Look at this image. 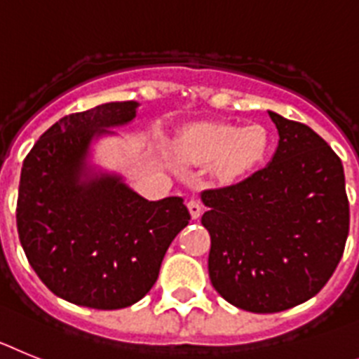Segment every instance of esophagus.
Masks as SVG:
<instances>
[{"instance_id": "esophagus-1", "label": "esophagus", "mask_w": 359, "mask_h": 359, "mask_svg": "<svg viewBox=\"0 0 359 359\" xmlns=\"http://www.w3.org/2000/svg\"><path fill=\"white\" fill-rule=\"evenodd\" d=\"M188 210L189 213H191V218L197 220V218L202 215V204L198 201H195V198H191V201L188 202Z\"/></svg>"}]
</instances>
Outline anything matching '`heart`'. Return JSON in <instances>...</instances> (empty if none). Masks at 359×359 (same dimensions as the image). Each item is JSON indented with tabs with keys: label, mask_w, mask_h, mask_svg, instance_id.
Masks as SVG:
<instances>
[{
	"label": "heart",
	"mask_w": 359,
	"mask_h": 359,
	"mask_svg": "<svg viewBox=\"0 0 359 359\" xmlns=\"http://www.w3.org/2000/svg\"><path fill=\"white\" fill-rule=\"evenodd\" d=\"M269 133L262 124L195 123L177 139V151L189 164H213L227 180L248 175L269 151Z\"/></svg>",
	"instance_id": "obj_1"
}]
</instances>
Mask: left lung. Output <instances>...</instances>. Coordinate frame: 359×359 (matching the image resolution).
Listing matches in <instances>:
<instances>
[{
    "instance_id": "1",
    "label": "left lung",
    "mask_w": 359,
    "mask_h": 359,
    "mask_svg": "<svg viewBox=\"0 0 359 359\" xmlns=\"http://www.w3.org/2000/svg\"><path fill=\"white\" fill-rule=\"evenodd\" d=\"M269 117L280 135L269 164L202 193L211 283L224 300L258 314L291 309L322 291L348 235L338 155L307 124Z\"/></svg>"
}]
</instances>
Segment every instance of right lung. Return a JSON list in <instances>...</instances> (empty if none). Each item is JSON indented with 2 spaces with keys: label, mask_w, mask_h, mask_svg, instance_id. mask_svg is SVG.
Masks as SVG:
<instances>
[{
  "label": "right lung",
  "mask_w": 359,
  "mask_h": 359,
  "mask_svg": "<svg viewBox=\"0 0 359 359\" xmlns=\"http://www.w3.org/2000/svg\"><path fill=\"white\" fill-rule=\"evenodd\" d=\"M135 101L65 115L39 137L21 168L15 222L29 264L50 291L92 309L139 302L189 211L180 197L149 202L117 175L86 173L95 135L123 126Z\"/></svg>",
  "instance_id": "right-lung-1"
}]
</instances>
